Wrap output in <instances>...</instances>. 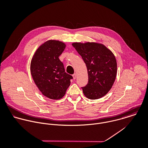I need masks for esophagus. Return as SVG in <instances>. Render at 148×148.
Masks as SVG:
<instances>
[{
  "label": "esophagus",
  "instance_id": "34e87169",
  "mask_svg": "<svg viewBox=\"0 0 148 148\" xmlns=\"http://www.w3.org/2000/svg\"><path fill=\"white\" fill-rule=\"evenodd\" d=\"M73 78L75 79L77 78V74H76V73H74V74L73 75Z\"/></svg>",
  "mask_w": 148,
  "mask_h": 148
}]
</instances>
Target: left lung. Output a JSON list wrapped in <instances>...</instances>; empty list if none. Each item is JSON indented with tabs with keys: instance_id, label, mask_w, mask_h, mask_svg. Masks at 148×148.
<instances>
[{
	"instance_id": "1",
	"label": "left lung",
	"mask_w": 148,
	"mask_h": 148,
	"mask_svg": "<svg viewBox=\"0 0 148 148\" xmlns=\"http://www.w3.org/2000/svg\"><path fill=\"white\" fill-rule=\"evenodd\" d=\"M73 46L86 64L88 82L81 87L89 99H99L111 89L117 73V63L113 53L103 44L74 42Z\"/></svg>"
}]
</instances>
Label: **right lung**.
<instances>
[{
  "label": "right lung",
  "instance_id": "right-lung-1",
  "mask_svg": "<svg viewBox=\"0 0 148 148\" xmlns=\"http://www.w3.org/2000/svg\"><path fill=\"white\" fill-rule=\"evenodd\" d=\"M66 45L59 41L48 40L35 52L30 64L34 83L43 95L53 100L62 99L73 77L66 73L59 56Z\"/></svg>",
  "mask_w": 148,
  "mask_h": 148
}]
</instances>
